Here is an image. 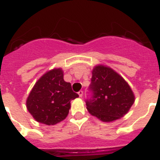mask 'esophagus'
Listing matches in <instances>:
<instances>
[{
    "mask_svg": "<svg viewBox=\"0 0 160 160\" xmlns=\"http://www.w3.org/2000/svg\"><path fill=\"white\" fill-rule=\"evenodd\" d=\"M78 94H79V96H80V97H83V91H81V90H80V91H79Z\"/></svg>",
    "mask_w": 160,
    "mask_h": 160,
    "instance_id": "obj_1",
    "label": "esophagus"
}]
</instances>
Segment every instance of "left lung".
Here are the masks:
<instances>
[{
  "label": "left lung",
  "mask_w": 160,
  "mask_h": 160,
  "mask_svg": "<svg viewBox=\"0 0 160 160\" xmlns=\"http://www.w3.org/2000/svg\"><path fill=\"white\" fill-rule=\"evenodd\" d=\"M89 89L92 96L86 101V108L92 116L105 122H114L125 116L135 100L128 83L105 65L93 68Z\"/></svg>",
  "instance_id": "8db88e82"
}]
</instances>
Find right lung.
Masks as SVG:
<instances>
[{
	"label": "right lung",
	"mask_w": 160,
	"mask_h": 160,
	"mask_svg": "<svg viewBox=\"0 0 160 160\" xmlns=\"http://www.w3.org/2000/svg\"><path fill=\"white\" fill-rule=\"evenodd\" d=\"M77 97L70 83L63 80L62 68H54L37 80L26 99V108L35 121L53 126L66 118L71 101Z\"/></svg>",
	"instance_id": "right-lung-1"
}]
</instances>
